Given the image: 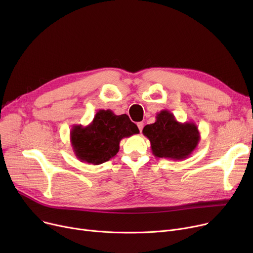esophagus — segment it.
<instances>
[{"mask_svg": "<svg viewBox=\"0 0 253 253\" xmlns=\"http://www.w3.org/2000/svg\"><path fill=\"white\" fill-rule=\"evenodd\" d=\"M137 127H138L139 131L141 132V131H142V129H143V123H142V122H139V123H137Z\"/></svg>", "mask_w": 253, "mask_h": 253, "instance_id": "34e87169", "label": "esophagus"}]
</instances>
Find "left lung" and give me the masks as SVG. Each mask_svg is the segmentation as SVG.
Instances as JSON below:
<instances>
[{
	"label": "left lung",
	"instance_id": "8db88e82",
	"mask_svg": "<svg viewBox=\"0 0 253 253\" xmlns=\"http://www.w3.org/2000/svg\"><path fill=\"white\" fill-rule=\"evenodd\" d=\"M142 133L149 138L154 156L173 161L190 157L200 141V132L194 122L180 123L167 110L158 113L156 122L145 125Z\"/></svg>",
	"mask_w": 253,
	"mask_h": 253
}]
</instances>
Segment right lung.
Returning <instances> with one entry per match:
<instances>
[{"instance_id": "right-lung-1", "label": "right lung", "mask_w": 253, "mask_h": 253, "mask_svg": "<svg viewBox=\"0 0 253 253\" xmlns=\"http://www.w3.org/2000/svg\"><path fill=\"white\" fill-rule=\"evenodd\" d=\"M137 133V126L126 114L117 116L111 110H99L89 125H74L70 138L80 161L99 165L117 155L123 138Z\"/></svg>"}]
</instances>
